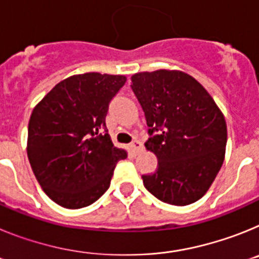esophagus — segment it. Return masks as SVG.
Listing matches in <instances>:
<instances>
[{"mask_svg":"<svg viewBox=\"0 0 259 259\" xmlns=\"http://www.w3.org/2000/svg\"><path fill=\"white\" fill-rule=\"evenodd\" d=\"M131 149L132 152H134V154H139V153L141 152V149H143V144L139 140H135L134 143L131 144Z\"/></svg>","mask_w":259,"mask_h":259,"instance_id":"obj_1","label":"esophagus"}]
</instances>
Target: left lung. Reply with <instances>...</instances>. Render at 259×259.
Returning <instances> with one entry per match:
<instances>
[{
  "label": "left lung",
  "mask_w": 259,
  "mask_h": 259,
  "mask_svg": "<svg viewBox=\"0 0 259 259\" xmlns=\"http://www.w3.org/2000/svg\"><path fill=\"white\" fill-rule=\"evenodd\" d=\"M131 80L152 136L145 148L158 159L157 171L143 175L145 188L175 206L196 202L223 164L227 145L223 113L206 89L183 71H145Z\"/></svg>",
  "instance_id": "1"
}]
</instances>
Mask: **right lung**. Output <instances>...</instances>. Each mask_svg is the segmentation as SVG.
<instances>
[{
  "mask_svg": "<svg viewBox=\"0 0 259 259\" xmlns=\"http://www.w3.org/2000/svg\"><path fill=\"white\" fill-rule=\"evenodd\" d=\"M124 75L98 72L62 80L33 107L27 155L48 197L66 209L85 207L107 191L118 161L127 153L107 134L110 101Z\"/></svg>",
  "mask_w": 259,
  "mask_h": 259,
  "instance_id": "obj_1",
  "label": "right lung"
}]
</instances>
